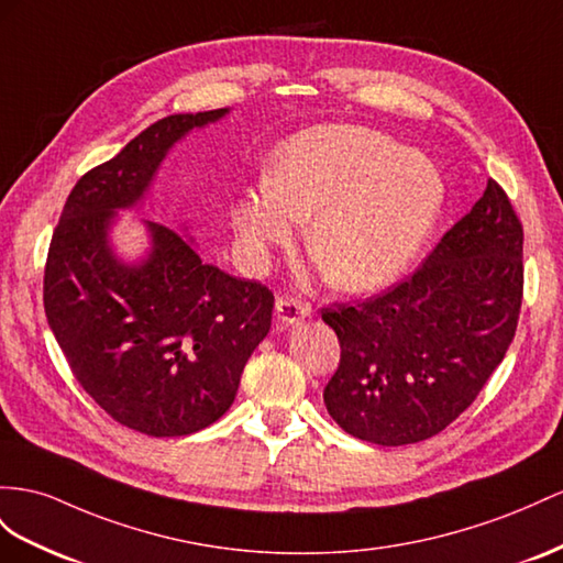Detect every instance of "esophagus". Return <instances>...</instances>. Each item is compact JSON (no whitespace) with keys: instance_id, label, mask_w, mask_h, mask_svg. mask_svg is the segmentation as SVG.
Listing matches in <instances>:
<instances>
[{"instance_id":"obj_1","label":"esophagus","mask_w":563,"mask_h":563,"mask_svg":"<svg viewBox=\"0 0 563 563\" xmlns=\"http://www.w3.org/2000/svg\"><path fill=\"white\" fill-rule=\"evenodd\" d=\"M309 305L295 297H278L276 301V321L283 328H295L309 316Z\"/></svg>"}]
</instances>
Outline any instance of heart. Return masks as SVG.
Segmentation results:
<instances>
[{
  "instance_id": "1",
  "label": "heart",
  "mask_w": 563,
  "mask_h": 563,
  "mask_svg": "<svg viewBox=\"0 0 563 563\" xmlns=\"http://www.w3.org/2000/svg\"><path fill=\"white\" fill-rule=\"evenodd\" d=\"M444 207L438 166L362 125H316L287 137L273 176L230 209L250 256L264 258L309 219L307 244L344 292L390 285L419 258Z\"/></svg>"
}]
</instances>
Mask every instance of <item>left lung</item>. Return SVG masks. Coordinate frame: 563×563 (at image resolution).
Listing matches in <instances>:
<instances>
[{
    "mask_svg": "<svg viewBox=\"0 0 563 563\" xmlns=\"http://www.w3.org/2000/svg\"><path fill=\"white\" fill-rule=\"evenodd\" d=\"M523 228L487 180L411 278L358 305L323 309L340 366L323 390L333 421L383 446L421 442L478 397L516 333Z\"/></svg>",
    "mask_w": 563,
    "mask_h": 563,
    "instance_id": "8db88e82",
    "label": "left lung"
}]
</instances>
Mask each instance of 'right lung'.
Returning <instances> with one entry per match:
<instances>
[{
  "label": "right lung",
  "mask_w": 563,
  "mask_h": 563,
  "mask_svg": "<svg viewBox=\"0 0 563 563\" xmlns=\"http://www.w3.org/2000/svg\"><path fill=\"white\" fill-rule=\"evenodd\" d=\"M228 113L152 123L76 183L49 244L45 313L70 371L113 421L152 438L219 421L271 330L268 287L205 264L192 238L142 221L150 250L140 262L111 242L119 211L142 205L173 144Z\"/></svg>",
  "instance_id": "right-lung-1"
}]
</instances>
